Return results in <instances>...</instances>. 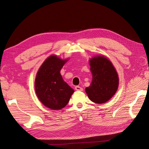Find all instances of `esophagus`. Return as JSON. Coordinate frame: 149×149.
I'll return each mask as SVG.
<instances>
[{
    "label": "esophagus",
    "instance_id": "esophagus-1",
    "mask_svg": "<svg viewBox=\"0 0 149 149\" xmlns=\"http://www.w3.org/2000/svg\"><path fill=\"white\" fill-rule=\"evenodd\" d=\"M74 89H75L76 91H82L83 90L82 88H81L80 86H76L74 88Z\"/></svg>",
    "mask_w": 149,
    "mask_h": 149
}]
</instances>
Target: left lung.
<instances>
[{"label": "left lung", "mask_w": 149, "mask_h": 149, "mask_svg": "<svg viewBox=\"0 0 149 149\" xmlns=\"http://www.w3.org/2000/svg\"><path fill=\"white\" fill-rule=\"evenodd\" d=\"M89 62L93 79L89 86L86 88V93L93 102L105 103L118 89V74L111 61L104 56H94Z\"/></svg>", "instance_id": "8db88e82"}]
</instances>
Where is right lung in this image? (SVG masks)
Returning a JSON list of instances; mask_svg holds the SVG:
<instances>
[{
    "label": "right lung",
    "mask_w": 149,
    "mask_h": 149,
    "mask_svg": "<svg viewBox=\"0 0 149 149\" xmlns=\"http://www.w3.org/2000/svg\"><path fill=\"white\" fill-rule=\"evenodd\" d=\"M68 60H62L56 55L49 56L40 67L36 75V94L44 106L53 110L65 107L74 91L64 81L60 74Z\"/></svg>",
    "instance_id": "right-lung-1"
}]
</instances>
